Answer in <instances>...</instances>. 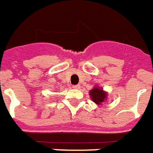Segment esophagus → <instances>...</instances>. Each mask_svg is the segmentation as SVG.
<instances>
[{"instance_id": "34e87169", "label": "esophagus", "mask_w": 153, "mask_h": 153, "mask_svg": "<svg viewBox=\"0 0 153 153\" xmlns=\"http://www.w3.org/2000/svg\"><path fill=\"white\" fill-rule=\"evenodd\" d=\"M73 88H74V89H79L80 88V85H74L73 86Z\"/></svg>"}]
</instances>
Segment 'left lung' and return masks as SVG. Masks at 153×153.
<instances>
[{"label":"left lung","instance_id":"1","mask_svg":"<svg viewBox=\"0 0 153 153\" xmlns=\"http://www.w3.org/2000/svg\"><path fill=\"white\" fill-rule=\"evenodd\" d=\"M90 96L92 100V101L97 103V105H100L104 102V100H106L107 95L105 91H103L102 88H95L90 91Z\"/></svg>","mask_w":153,"mask_h":153}]
</instances>
